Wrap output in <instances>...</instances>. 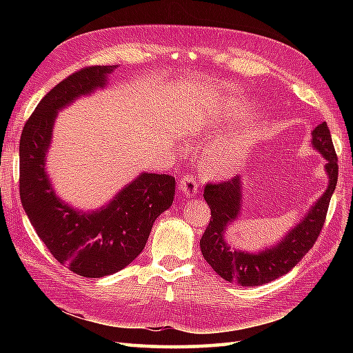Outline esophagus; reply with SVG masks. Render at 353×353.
Returning <instances> with one entry per match:
<instances>
[{
	"instance_id": "esophagus-1",
	"label": "esophagus",
	"mask_w": 353,
	"mask_h": 353,
	"mask_svg": "<svg viewBox=\"0 0 353 353\" xmlns=\"http://www.w3.org/2000/svg\"><path fill=\"white\" fill-rule=\"evenodd\" d=\"M179 188H181L185 196L194 197L199 192L197 179L191 174H185L183 177H181V181H179Z\"/></svg>"
}]
</instances>
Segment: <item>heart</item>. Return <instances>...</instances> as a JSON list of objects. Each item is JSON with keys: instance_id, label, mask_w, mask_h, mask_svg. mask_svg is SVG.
Here are the masks:
<instances>
[{"instance_id": "1", "label": "heart", "mask_w": 353, "mask_h": 353, "mask_svg": "<svg viewBox=\"0 0 353 353\" xmlns=\"http://www.w3.org/2000/svg\"><path fill=\"white\" fill-rule=\"evenodd\" d=\"M212 129V123L209 119L199 118L196 124H192V132L196 134L206 133ZM247 152L245 142H219L214 147H211L205 154V161L208 163V168L220 176H230L239 168V165L244 161V156Z\"/></svg>"}]
</instances>
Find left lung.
I'll return each instance as SVG.
<instances>
[{
    "mask_svg": "<svg viewBox=\"0 0 353 353\" xmlns=\"http://www.w3.org/2000/svg\"><path fill=\"white\" fill-rule=\"evenodd\" d=\"M312 147L326 159L329 185L317 203L305 219L285 236L279 244L261 253L252 254L230 249L224 241L228 224L236 220L241 208V181L235 176L219 183L208 182L203 197L211 208V221L200 239L203 258L214 272L228 282L241 287H258L287 274L316 244L326 220L329 201L339 181V157L332 144L331 132L326 123L312 130Z\"/></svg>",
    "mask_w": 353,
    "mask_h": 353,
    "instance_id": "left-lung-1",
    "label": "left lung"
}]
</instances>
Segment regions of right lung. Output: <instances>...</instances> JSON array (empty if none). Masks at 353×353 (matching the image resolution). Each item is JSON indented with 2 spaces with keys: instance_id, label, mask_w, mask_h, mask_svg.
I'll list each match as a JSON object with an SVG mask.
<instances>
[{
  "instance_id": "add662e5",
  "label": "right lung",
  "mask_w": 353,
  "mask_h": 353,
  "mask_svg": "<svg viewBox=\"0 0 353 353\" xmlns=\"http://www.w3.org/2000/svg\"><path fill=\"white\" fill-rule=\"evenodd\" d=\"M114 66H86L57 83L24 124L19 141V196L37 236L63 267L103 277L127 267L144 250L154 220L172 205L174 177L144 172L106 208L77 212L56 197L45 172L52 124L66 104L106 85Z\"/></svg>"
}]
</instances>
